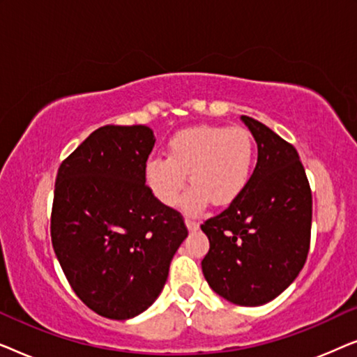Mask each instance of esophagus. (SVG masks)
Wrapping results in <instances>:
<instances>
[{
	"mask_svg": "<svg viewBox=\"0 0 357 357\" xmlns=\"http://www.w3.org/2000/svg\"><path fill=\"white\" fill-rule=\"evenodd\" d=\"M185 224H187V227H188L190 232L198 231V227H199V224L197 221H193V219H190V218L185 219Z\"/></svg>",
	"mask_w": 357,
	"mask_h": 357,
	"instance_id": "1",
	"label": "esophagus"
}]
</instances>
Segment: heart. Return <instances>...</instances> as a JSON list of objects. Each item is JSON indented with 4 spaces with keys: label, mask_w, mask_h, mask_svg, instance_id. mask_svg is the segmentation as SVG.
Instances as JSON below:
<instances>
[{
    "label": "heart",
    "mask_w": 357,
    "mask_h": 357,
    "mask_svg": "<svg viewBox=\"0 0 357 357\" xmlns=\"http://www.w3.org/2000/svg\"><path fill=\"white\" fill-rule=\"evenodd\" d=\"M255 146L242 126L202 125L185 128L169 141L167 159L146 165V182L165 206L178 203L187 174L193 185L182 199L190 214L202 213L209 203L227 206L250 182Z\"/></svg>",
    "instance_id": "heart-1"
}]
</instances>
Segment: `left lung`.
<instances>
[{
    "instance_id": "obj_1",
    "label": "left lung",
    "mask_w": 357,
    "mask_h": 357,
    "mask_svg": "<svg viewBox=\"0 0 357 357\" xmlns=\"http://www.w3.org/2000/svg\"><path fill=\"white\" fill-rule=\"evenodd\" d=\"M241 119L257 141V165L241 197L202 224L209 238L202 270L216 294L257 307L280 296L304 266L312 192L294 146L260 121Z\"/></svg>"
}]
</instances>
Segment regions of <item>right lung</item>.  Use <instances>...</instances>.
I'll use <instances>...</instances> for the list:
<instances>
[{
    "label": "right lung",
    "mask_w": 357,
    "mask_h": 357,
    "mask_svg": "<svg viewBox=\"0 0 357 357\" xmlns=\"http://www.w3.org/2000/svg\"><path fill=\"white\" fill-rule=\"evenodd\" d=\"M154 143L144 125L102 126L56 174L53 250L76 296L105 319H133L153 305L188 236L182 214L146 185Z\"/></svg>",
    "instance_id": "1"
}]
</instances>
